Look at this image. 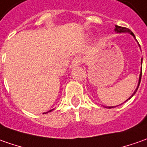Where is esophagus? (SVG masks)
<instances>
[{"instance_id": "34e87169", "label": "esophagus", "mask_w": 147, "mask_h": 147, "mask_svg": "<svg viewBox=\"0 0 147 147\" xmlns=\"http://www.w3.org/2000/svg\"><path fill=\"white\" fill-rule=\"evenodd\" d=\"M80 62H81V59L80 57H76L74 59L72 62H71V65L75 67V66H79L80 64Z\"/></svg>"}]
</instances>
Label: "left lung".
<instances>
[{"instance_id": "obj_1", "label": "left lung", "mask_w": 147, "mask_h": 147, "mask_svg": "<svg viewBox=\"0 0 147 147\" xmlns=\"http://www.w3.org/2000/svg\"><path fill=\"white\" fill-rule=\"evenodd\" d=\"M115 32H117V33H129L131 35L135 38V36H134V33H133L130 30H129L128 28H125V27H121V26H115ZM139 45V44H138ZM139 47H140V45H139ZM141 78H142V69H141V73H140V76H139V80H138V87H137V88L135 89V91L134 92V93L132 94V96L129 97V99H130L131 97H132L136 93L137 90H138V86H139V84H140V82H141ZM129 99H127V100H128ZM109 109H111V108H113V106H111V107H108Z\"/></svg>"}]
</instances>
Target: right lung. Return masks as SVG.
<instances>
[{
	"instance_id": "add662e5",
	"label": "right lung",
	"mask_w": 147,
	"mask_h": 147,
	"mask_svg": "<svg viewBox=\"0 0 147 147\" xmlns=\"http://www.w3.org/2000/svg\"><path fill=\"white\" fill-rule=\"evenodd\" d=\"M52 110H53V109H51V110H50V111H48V112H51V111H52ZM48 112H47V113H47Z\"/></svg>"
}]
</instances>
